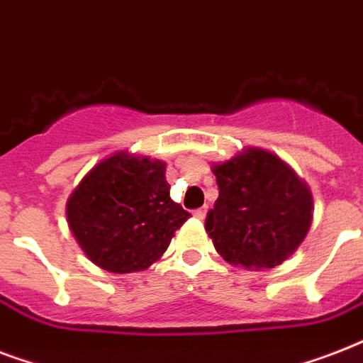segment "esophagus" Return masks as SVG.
Here are the masks:
<instances>
[{"mask_svg":"<svg viewBox=\"0 0 363 363\" xmlns=\"http://www.w3.org/2000/svg\"><path fill=\"white\" fill-rule=\"evenodd\" d=\"M205 215H207V207H199V209L194 211V216H196L198 220H203Z\"/></svg>","mask_w":363,"mask_h":363,"instance_id":"34e87169","label":"esophagus"}]
</instances>
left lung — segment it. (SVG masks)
I'll return each instance as SVG.
<instances>
[{"mask_svg":"<svg viewBox=\"0 0 363 363\" xmlns=\"http://www.w3.org/2000/svg\"><path fill=\"white\" fill-rule=\"evenodd\" d=\"M218 199L205 218L216 252L232 265L271 269L301 245L311 228L313 196L282 160L247 148L215 165Z\"/></svg>","mask_w":363,"mask_h":363,"instance_id":"obj_1","label":"left lung"}]
</instances>
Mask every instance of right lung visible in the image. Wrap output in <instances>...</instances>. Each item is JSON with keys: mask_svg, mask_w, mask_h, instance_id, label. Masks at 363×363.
I'll use <instances>...</instances> for the list:
<instances>
[{"mask_svg": "<svg viewBox=\"0 0 363 363\" xmlns=\"http://www.w3.org/2000/svg\"><path fill=\"white\" fill-rule=\"evenodd\" d=\"M190 213L169 198L165 164L118 152L67 199V222L88 258L111 273L147 269Z\"/></svg>", "mask_w": 363, "mask_h": 363, "instance_id": "obj_1", "label": "right lung"}]
</instances>
